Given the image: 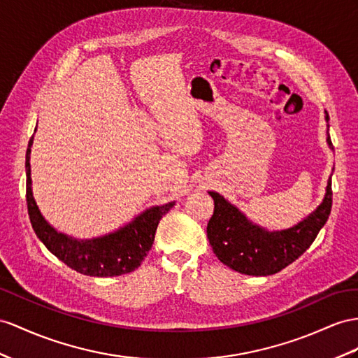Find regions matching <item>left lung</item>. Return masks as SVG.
Listing matches in <instances>:
<instances>
[{
  "label": "left lung",
  "mask_w": 358,
  "mask_h": 358,
  "mask_svg": "<svg viewBox=\"0 0 358 358\" xmlns=\"http://www.w3.org/2000/svg\"><path fill=\"white\" fill-rule=\"evenodd\" d=\"M327 122L329 116L325 112ZM329 128V125H328ZM327 143L333 148L327 131ZM215 201V212L207 224V237L216 257L228 268L245 275L266 277L289 266L304 254L316 239L331 213V178L320 206L301 222L287 230L268 231L252 224L239 208L219 195L208 192Z\"/></svg>",
  "instance_id": "left-lung-1"
}]
</instances>
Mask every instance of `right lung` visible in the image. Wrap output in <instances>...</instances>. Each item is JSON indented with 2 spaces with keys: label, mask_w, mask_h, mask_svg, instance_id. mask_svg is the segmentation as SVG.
<instances>
[{
  "label": "right lung",
  "mask_w": 358,
  "mask_h": 358,
  "mask_svg": "<svg viewBox=\"0 0 358 358\" xmlns=\"http://www.w3.org/2000/svg\"><path fill=\"white\" fill-rule=\"evenodd\" d=\"M33 137L29 142L25 154L27 172V207H29L30 222L36 236L47 246L59 260L71 269L90 277H117L133 272L141 266L146 254L150 252L155 230L160 219L166 215L176 203L155 206L136 216L130 224L94 239H74V237L59 233L51 227L33 198L30 152Z\"/></svg>",
  "instance_id": "add662e5"
}]
</instances>
